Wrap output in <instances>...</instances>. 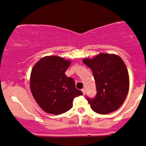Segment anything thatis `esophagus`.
Listing matches in <instances>:
<instances>
[{
    "mask_svg": "<svg viewBox=\"0 0 146 146\" xmlns=\"http://www.w3.org/2000/svg\"><path fill=\"white\" fill-rule=\"evenodd\" d=\"M82 92H83V94H84V95L85 94V90H84V89H82Z\"/></svg>",
    "mask_w": 146,
    "mask_h": 146,
    "instance_id": "esophagus-1",
    "label": "esophagus"
}]
</instances>
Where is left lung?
I'll return each mask as SVG.
<instances>
[{
  "label": "left lung",
  "mask_w": 146,
  "mask_h": 146,
  "mask_svg": "<svg viewBox=\"0 0 146 146\" xmlns=\"http://www.w3.org/2000/svg\"><path fill=\"white\" fill-rule=\"evenodd\" d=\"M83 62L92 70L97 95L87 98L96 113L106 115L120 108L129 90V76L126 66L118 55L101 53L93 58H84Z\"/></svg>",
  "instance_id": "8db88e82"
}]
</instances>
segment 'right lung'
<instances>
[{
    "label": "right lung",
    "mask_w": 146,
    "mask_h": 146,
    "mask_svg": "<svg viewBox=\"0 0 146 146\" xmlns=\"http://www.w3.org/2000/svg\"><path fill=\"white\" fill-rule=\"evenodd\" d=\"M71 61L58 56H46L34 65L30 89L40 108L52 115H60L72 108L75 97L83 95L65 72Z\"/></svg>",
    "instance_id": "1"
}]
</instances>
